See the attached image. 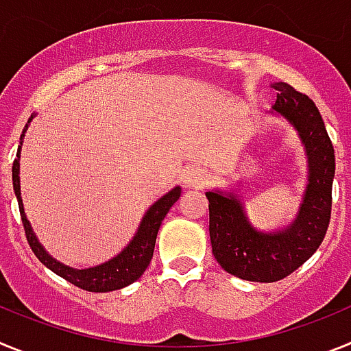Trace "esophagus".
<instances>
[{
    "label": "esophagus",
    "instance_id": "obj_1",
    "mask_svg": "<svg viewBox=\"0 0 351 351\" xmlns=\"http://www.w3.org/2000/svg\"><path fill=\"white\" fill-rule=\"evenodd\" d=\"M182 179H184V186L188 188H200L207 182V173L200 169H188Z\"/></svg>",
    "mask_w": 351,
    "mask_h": 351
}]
</instances>
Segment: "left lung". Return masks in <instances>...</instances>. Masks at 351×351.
Listing matches in <instances>:
<instances>
[{"instance_id": "8db88e82", "label": "left lung", "mask_w": 351, "mask_h": 351, "mask_svg": "<svg viewBox=\"0 0 351 351\" xmlns=\"http://www.w3.org/2000/svg\"><path fill=\"white\" fill-rule=\"evenodd\" d=\"M274 110L299 132L309 161V184L299 216L285 230L256 232L234 195L207 191L213 255L226 272L241 280L274 283L299 269L318 250L327 234L336 170L332 142L309 96L287 82H276Z\"/></svg>"}]
</instances>
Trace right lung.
Listing matches in <instances>:
<instances>
[{"instance_id": "obj_1", "label": "right lung", "mask_w": 351, "mask_h": 351, "mask_svg": "<svg viewBox=\"0 0 351 351\" xmlns=\"http://www.w3.org/2000/svg\"><path fill=\"white\" fill-rule=\"evenodd\" d=\"M33 119V116L29 117V121ZM27 121V123H29ZM27 128V125H26ZM21 135V141L24 137V132ZM19 153H21V147L17 151V158L14 160V167H12V181H14V191L15 197H17L19 202V210H21V219H23L24 234H26L27 244H29L31 251L35 253L36 258L45 265L47 269H51L52 272H56L58 276H61L63 280L70 281L71 285L82 288V290L88 291H112L119 290V288H125L128 285H132L133 281H137L144 271L147 269L149 262L153 258L154 253V244H156V235L160 230V225L163 221V218L167 216V213L170 210V207L178 202V198L181 197V188H173L172 191H169L167 195L158 200L156 204L149 207V210L145 213L144 219H142L141 226H138V232L135 234L132 243L121 251L116 258L108 260V262L101 263V265H96L91 269H71L63 265V263L56 262L52 256H49L45 253L40 243L36 241L35 234L31 230V225L27 221L26 214H24L23 207V198H21V184H19Z\"/></svg>"}]
</instances>
